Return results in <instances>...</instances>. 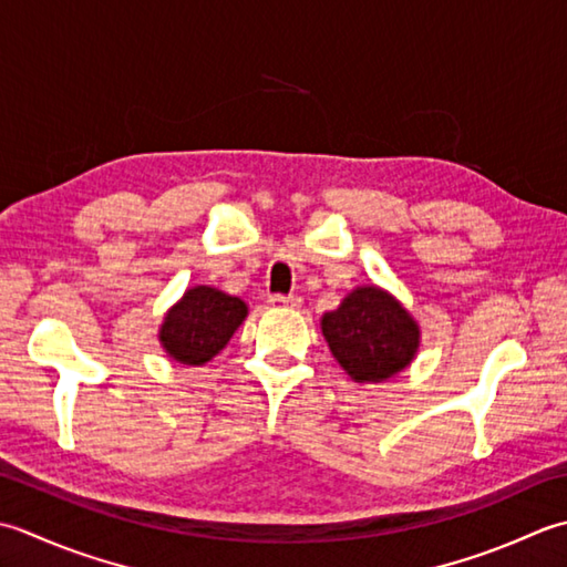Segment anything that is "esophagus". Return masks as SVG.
Listing matches in <instances>:
<instances>
[{
  "label": "esophagus",
  "mask_w": 567,
  "mask_h": 567,
  "mask_svg": "<svg viewBox=\"0 0 567 567\" xmlns=\"http://www.w3.org/2000/svg\"><path fill=\"white\" fill-rule=\"evenodd\" d=\"M269 303L271 306H284V308H298L300 306V296H296V293H288V296L274 293V296H269Z\"/></svg>",
  "instance_id": "34e87169"
}]
</instances>
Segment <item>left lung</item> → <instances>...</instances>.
<instances>
[{"label": "left lung", "instance_id": "8db88e82", "mask_svg": "<svg viewBox=\"0 0 567 567\" xmlns=\"http://www.w3.org/2000/svg\"><path fill=\"white\" fill-rule=\"evenodd\" d=\"M330 352L354 381H384L409 367L419 350V326L396 298L377 286L357 288L322 316Z\"/></svg>", "mask_w": 567, "mask_h": 567}]
</instances>
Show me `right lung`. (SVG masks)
I'll return each mask as SVG.
<instances>
[{
  "instance_id": "add662e5",
  "label": "right lung",
  "mask_w": 567,
  "mask_h": 567,
  "mask_svg": "<svg viewBox=\"0 0 567 567\" xmlns=\"http://www.w3.org/2000/svg\"><path fill=\"white\" fill-rule=\"evenodd\" d=\"M247 318L241 298L210 286H195L168 310L161 326V344L183 364H205L225 348Z\"/></svg>"
}]
</instances>
